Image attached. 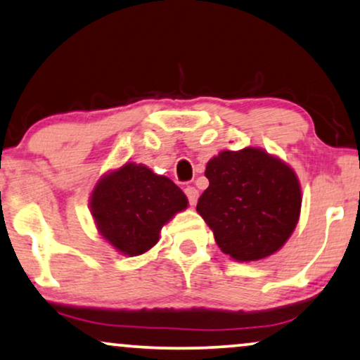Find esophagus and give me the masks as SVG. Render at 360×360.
<instances>
[{"instance_id":"34e87169","label":"esophagus","mask_w":360,"mask_h":360,"mask_svg":"<svg viewBox=\"0 0 360 360\" xmlns=\"http://www.w3.org/2000/svg\"><path fill=\"white\" fill-rule=\"evenodd\" d=\"M186 195H188V200L191 205H195V202H198V198H199V191L193 188V186H188V188L184 189Z\"/></svg>"}]
</instances>
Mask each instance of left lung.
I'll list each match as a JSON object with an SVG mask.
<instances>
[{
  "mask_svg": "<svg viewBox=\"0 0 360 360\" xmlns=\"http://www.w3.org/2000/svg\"><path fill=\"white\" fill-rule=\"evenodd\" d=\"M209 188L198 212L220 250L238 262L265 258L283 247L298 224V177L283 161L258 148L222 151L205 167Z\"/></svg>",
  "mask_w": 360,
  "mask_h": 360,
  "instance_id": "1",
  "label": "left lung"
}]
</instances>
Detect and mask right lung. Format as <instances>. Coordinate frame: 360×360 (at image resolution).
<instances>
[{
  "mask_svg": "<svg viewBox=\"0 0 360 360\" xmlns=\"http://www.w3.org/2000/svg\"><path fill=\"white\" fill-rule=\"evenodd\" d=\"M186 207L188 198L171 179L135 162L102 177L90 198L98 232L130 257L150 250L162 225Z\"/></svg>",
  "mask_w": 360,
  "mask_h": 360,
  "instance_id": "1",
  "label": "right lung"
}]
</instances>
